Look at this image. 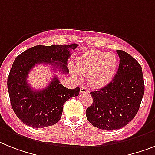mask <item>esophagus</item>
Wrapping results in <instances>:
<instances>
[{
	"mask_svg": "<svg viewBox=\"0 0 155 155\" xmlns=\"http://www.w3.org/2000/svg\"><path fill=\"white\" fill-rule=\"evenodd\" d=\"M80 93L81 94H88L89 93V90L86 87H81L80 89Z\"/></svg>",
	"mask_w": 155,
	"mask_h": 155,
	"instance_id": "obj_1",
	"label": "esophagus"
}]
</instances>
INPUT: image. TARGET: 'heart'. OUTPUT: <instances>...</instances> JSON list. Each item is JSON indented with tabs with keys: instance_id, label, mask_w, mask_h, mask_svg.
I'll use <instances>...</instances> for the list:
<instances>
[{
	"instance_id": "heart-1",
	"label": "heart",
	"mask_w": 155,
	"mask_h": 155,
	"mask_svg": "<svg viewBox=\"0 0 155 155\" xmlns=\"http://www.w3.org/2000/svg\"><path fill=\"white\" fill-rule=\"evenodd\" d=\"M76 66L78 70L73 68L72 72L77 78L80 79L81 74L89 76L92 85L101 87L107 85L114 78L118 61L114 54L92 50L78 58Z\"/></svg>"
}]
</instances>
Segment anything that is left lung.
Listing matches in <instances>:
<instances>
[{
    "label": "left lung",
    "mask_w": 155,
    "mask_h": 155,
    "mask_svg": "<svg viewBox=\"0 0 155 155\" xmlns=\"http://www.w3.org/2000/svg\"><path fill=\"white\" fill-rule=\"evenodd\" d=\"M120 65L114 78L101 89L91 92L93 104L85 111L87 120L105 131L118 130L137 114L144 94L140 64L127 52L116 51Z\"/></svg>",
    "instance_id": "obj_1"
}]
</instances>
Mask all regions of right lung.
Returning a JSON list of instances; mask_svg holds the SVG:
<instances>
[{"mask_svg": "<svg viewBox=\"0 0 155 155\" xmlns=\"http://www.w3.org/2000/svg\"><path fill=\"white\" fill-rule=\"evenodd\" d=\"M78 46L76 43L35 46L16 58L8 78V90L12 108L24 124L34 128L55 124L61 119L65 102L78 96L79 87L67 89L60 84L57 76L40 90L31 89L27 81L29 72L38 64L53 65L54 70L67 74L70 50H74Z\"/></svg>", "mask_w": 155, "mask_h": 155, "instance_id": "right-lung-1", "label": "right lung"}]
</instances>
